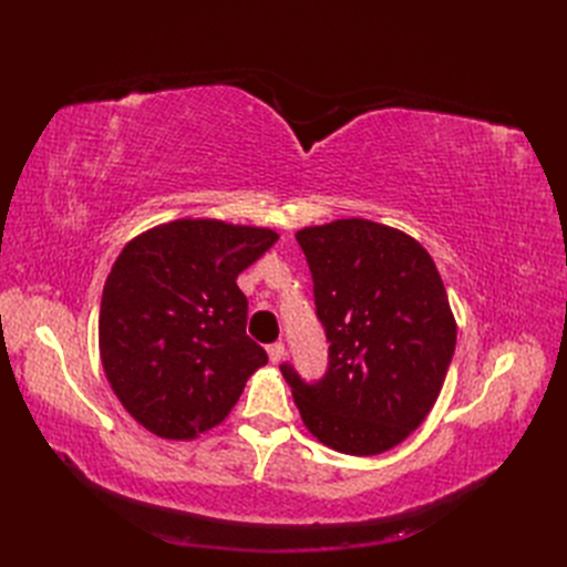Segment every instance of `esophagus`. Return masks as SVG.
<instances>
[{
	"label": "esophagus",
	"instance_id": "34e87169",
	"mask_svg": "<svg viewBox=\"0 0 567 567\" xmlns=\"http://www.w3.org/2000/svg\"><path fill=\"white\" fill-rule=\"evenodd\" d=\"M267 354H269V362L271 364H279L281 359H284V354H286L284 342H271V346L267 348Z\"/></svg>",
	"mask_w": 567,
	"mask_h": 567
}]
</instances>
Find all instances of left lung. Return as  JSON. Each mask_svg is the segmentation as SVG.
Instances as JSON below:
<instances>
[{
	"instance_id": "1",
	"label": "left lung",
	"mask_w": 567,
	"mask_h": 567,
	"mask_svg": "<svg viewBox=\"0 0 567 567\" xmlns=\"http://www.w3.org/2000/svg\"><path fill=\"white\" fill-rule=\"evenodd\" d=\"M329 338L315 385L281 373L307 431L350 456L398 447L431 414L456 348V319L427 250L409 234L350 217L296 234Z\"/></svg>"
}]
</instances>
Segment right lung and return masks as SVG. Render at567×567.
Segmentation results:
<instances>
[{"instance_id": "obj_1", "label": "right lung", "mask_w": 567, "mask_h": 567, "mask_svg": "<svg viewBox=\"0 0 567 567\" xmlns=\"http://www.w3.org/2000/svg\"><path fill=\"white\" fill-rule=\"evenodd\" d=\"M279 234L210 217L165 221L117 255L99 312L115 398L148 433L194 440L229 416L267 352L246 336L236 277Z\"/></svg>"}]
</instances>
